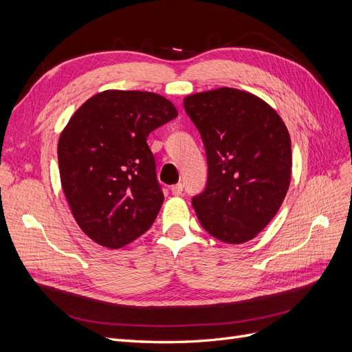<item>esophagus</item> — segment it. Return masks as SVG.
<instances>
[{"instance_id":"1","label":"esophagus","mask_w":352,"mask_h":352,"mask_svg":"<svg viewBox=\"0 0 352 352\" xmlns=\"http://www.w3.org/2000/svg\"><path fill=\"white\" fill-rule=\"evenodd\" d=\"M172 192L173 195H182L184 192V185L182 184H176L172 186Z\"/></svg>"}]
</instances>
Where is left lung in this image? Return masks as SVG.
<instances>
[{"label":"left lung","mask_w":352,"mask_h":352,"mask_svg":"<svg viewBox=\"0 0 352 352\" xmlns=\"http://www.w3.org/2000/svg\"><path fill=\"white\" fill-rule=\"evenodd\" d=\"M184 107L206 148V189L192 198L201 226L243 243L269 225L291 184V138L267 102L233 89L188 95Z\"/></svg>","instance_id":"8db88e82"}]
</instances>
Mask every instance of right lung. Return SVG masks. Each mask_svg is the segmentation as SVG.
I'll list each match as a JSON object with an SVG mask.
<instances>
[{"mask_svg": "<svg viewBox=\"0 0 352 352\" xmlns=\"http://www.w3.org/2000/svg\"><path fill=\"white\" fill-rule=\"evenodd\" d=\"M177 116L164 97L104 91L83 102L58 140L61 186L80 229L122 248L153 226L164 201L146 138Z\"/></svg>", "mask_w": 352, "mask_h": 352, "instance_id": "1", "label": "right lung"}]
</instances>
